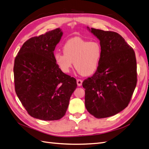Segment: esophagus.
<instances>
[{
    "label": "esophagus",
    "mask_w": 149,
    "mask_h": 149,
    "mask_svg": "<svg viewBox=\"0 0 149 149\" xmlns=\"http://www.w3.org/2000/svg\"><path fill=\"white\" fill-rule=\"evenodd\" d=\"M83 81L81 79H77V84L78 86H81L82 85Z\"/></svg>",
    "instance_id": "34e87169"
}]
</instances>
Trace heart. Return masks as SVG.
<instances>
[{
  "label": "heart",
  "mask_w": 149,
  "mask_h": 149,
  "mask_svg": "<svg viewBox=\"0 0 149 149\" xmlns=\"http://www.w3.org/2000/svg\"><path fill=\"white\" fill-rule=\"evenodd\" d=\"M102 51L99 42L96 40L89 42L80 37H74L64 44L63 53H55L54 60L63 73H70L74 61L79 74L89 76L97 71L102 58Z\"/></svg>",
  "instance_id": "b5f03b06"
}]
</instances>
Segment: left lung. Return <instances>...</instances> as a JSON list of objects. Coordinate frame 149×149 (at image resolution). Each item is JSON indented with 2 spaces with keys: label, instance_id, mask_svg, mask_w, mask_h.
I'll use <instances>...</instances> for the list:
<instances>
[{
  "label": "left lung",
  "instance_id": "8db88e82",
  "mask_svg": "<svg viewBox=\"0 0 149 149\" xmlns=\"http://www.w3.org/2000/svg\"><path fill=\"white\" fill-rule=\"evenodd\" d=\"M87 29L100 41L102 58L96 73L83 82L85 106L98 119L114 116L130 102L137 84L134 49L116 32Z\"/></svg>",
  "mask_w": 149,
  "mask_h": 149
}]
</instances>
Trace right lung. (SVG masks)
<instances>
[{"mask_svg": "<svg viewBox=\"0 0 149 149\" xmlns=\"http://www.w3.org/2000/svg\"><path fill=\"white\" fill-rule=\"evenodd\" d=\"M62 36L58 28L31 38L15 57V92L28 113L36 119L62 118L77 87L76 79L63 73L54 60L53 52Z\"/></svg>", "mask_w": 149, "mask_h": 149, "instance_id": "obj_1", "label": "right lung"}]
</instances>
